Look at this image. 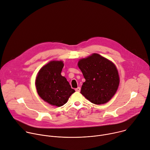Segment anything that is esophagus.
<instances>
[{
	"label": "esophagus",
	"mask_w": 150,
	"mask_h": 150,
	"mask_svg": "<svg viewBox=\"0 0 150 150\" xmlns=\"http://www.w3.org/2000/svg\"><path fill=\"white\" fill-rule=\"evenodd\" d=\"M75 91H76V92H80V87L77 88L76 89H75Z\"/></svg>",
	"instance_id": "1"
}]
</instances>
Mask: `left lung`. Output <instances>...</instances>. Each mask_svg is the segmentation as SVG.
Returning <instances> with one entry per match:
<instances>
[{
  "mask_svg": "<svg viewBox=\"0 0 150 150\" xmlns=\"http://www.w3.org/2000/svg\"><path fill=\"white\" fill-rule=\"evenodd\" d=\"M77 65L86 80L80 93L95 104L108 102L117 92L120 82L114 64L100 55L93 54L80 59Z\"/></svg>",
  "mask_w": 150,
  "mask_h": 150,
  "instance_id": "8db88e82",
  "label": "left lung"
}]
</instances>
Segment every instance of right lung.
<instances>
[{"label": "right lung", "instance_id": "add662e5", "mask_svg": "<svg viewBox=\"0 0 150 150\" xmlns=\"http://www.w3.org/2000/svg\"><path fill=\"white\" fill-rule=\"evenodd\" d=\"M64 67L62 61H52L39 70L35 84L38 93L45 102L52 105L62 106L75 91L71 88L61 73Z\"/></svg>", "mask_w": 150, "mask_h": 150}]
</instances>
